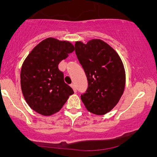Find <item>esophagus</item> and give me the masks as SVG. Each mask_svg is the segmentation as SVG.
I'll list each match as a JSON object with an SVG mask.
<instances>
[{"instance_id":"esophagus-1","label":"esophagus","mask_w":157,"mask_h":157,"mask_svg":"<svg viewBox=\"0 0 157 157\" xmlns=\"http://www.w3.org/2000/svg\"><path fill=\"white\" fill-rule=\"evenodd\" d=\"M71 87L73 88V90H74V91L76 93V92H77V88H76L75 84H74V83H71Z\"/></svg>"}]
</instances>
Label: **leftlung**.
<instances>
[{
  "label": "left lung",
  "instance_id": "obj_1",
  "mask_svg": "<svg viewBox=\"0 0 157 157\" xmlns=\"http://www.w3.org/2000/svg\"><path fill=\"white\" fill-rule=\"evenodd\" d=\"M75 52L86 74L88 87L80 96L89 112L102 115L110 112L121 99L125 72L117 52L100 39L75 43Z\"/></svg>",
  "mask_w": 157,
  "mask_h": 157
}]
</instances>
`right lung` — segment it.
Segmentation results:
<instances>
[{
    "mask_svg": "<svg viewBox=\"0 0 157 157\" xmlns=\"http://www.w3.org/2000/svg\"><path fill=\"white\" fill-rule=\"evenodd\" d=\"M74 51L71 42L48 38L36 45L23 62L20 73L22 92L30 108L38 113H56L74 93L58 69L59 63Z\"/></svg>",
    "mask_w": 157,
    "mask_h": 157,
    "instance_id": "obj_1",
    "label": "right lung"
}]
</instances>
